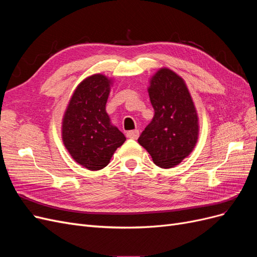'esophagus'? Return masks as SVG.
<instances>
[{
	"mask_svg": "<svg viewBox=\"0 0 257 257\" xmlns=\"http://www.w3.org/2000/svg\"><path fill=\"white\" fill-rule=\"evenodd\" d=\"M126 136L131 139H137L139 137V131L134 130V131H128L126 133Z\"/></svg>",
	"mask_w": 257,
	"mask_h": 257,
	"instance_id": "obj_1",
	"label": "esophagus"
}]
</instances>
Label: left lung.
Instances as JSON below:
<instances>
[{"mask_svg":"<svg viewBox=\"0 0 257 257\" xmlns=\"http://www.w3.org/2000/svg\"><path fill=\"white\" fill-rule=\"evenodd\" d=\"M148 87L154 109L152 121L138 138L161 168H173L195 148L199 123L195 105L185 81L172 69L162 67Z\"/></svg>","mask_w":257,"mask_h":257,"instance_id":"obj_1","label":"left lung"}]
</instances>
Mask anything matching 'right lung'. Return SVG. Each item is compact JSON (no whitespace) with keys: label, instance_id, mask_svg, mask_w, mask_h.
Segmentation results:
<instances>
[{"label":"right lung","instance_id":"1","mask_svg":"<svg viewBox=\"0 0 257 257\" xmlns=\"http://www.w3.org/2000/svg\"><path fill=\"white\" fill-rule=\"evenodd\" d=\"M112 78L94 74L75 89L62 119V141L75 162L89 170L106 167L126 141L106 112Z\"/></svg>","mask_w":257,"mask_h":257}]
</instances>
